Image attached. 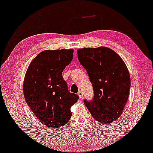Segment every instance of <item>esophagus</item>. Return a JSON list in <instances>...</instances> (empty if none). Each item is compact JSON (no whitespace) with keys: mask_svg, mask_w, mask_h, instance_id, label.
Segmentation results:
<instances>
[{"mask_svg":"<svg viewBox=\"0 0 153 153\" xmlns=\"http://www.w3.org/2000/svg\"><path fill=\"white\" fill-rule=\"evenodd\" d=\"M78 96H79V98H82V97H83V93H82V91H78Z\"/></svg>","mask_w":153,"mask_h":153,"instance_id":"esophagus-1","label":"esophagus"}]
</instances>
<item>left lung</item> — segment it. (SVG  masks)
Segmentation results:
<instances>
[{"label": "left lung", "mask_w": 153, "mask_h": 153, "mask_svg": "<svg viewBox=\"0 0 153 153\" xmlns=\"http://www.w3.org/2000/svg\"><path fill=\"white\" fill-rule=\"evenodd\" d=\"M77 58L90 77L94 92L84 103L93 118L108 124L122 115L129 96L130 77L123 59L112 49L100 47L77 50Z\"/></svg>", "instance_id": "obj_1"}]
</instances>
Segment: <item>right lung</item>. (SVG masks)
<instances>
[{"mask_svg": "<svg viewBox=\"0 0 153 153\" xmlns=\"http://www.w3.org/2000/svg\"><path fill=\"white\" fill-rule=\"evenodd\" d=\"M74 49L45 50L27 69L23 94L27 105L41 124L59 128L71 117L70 108L79 99L69 92L62 72L73 59Z\"/></svg>", "mask_w": 153, "mask_h": 153, "instance_id": "obj_1", "label": "right lung"}]
</instances>
